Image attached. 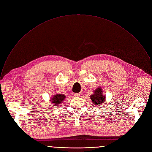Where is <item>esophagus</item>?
Wrapping results in <instances>:
<instances>
[{"mask_svg": "<svg viewBox=\"0 0 152 152\" xmlns=\"http://www.w3.org/2000/svg\"><path fill=\"white\" fill-rule=\"evenodd\" d=\"M80 96V93H75V97H79Z\"/></svg>", "mask_w": 152, "mask_h": 152, "instance_id": "34e87169", "label": "esophagus"}]
</instances>
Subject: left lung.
<instances>
[{
    "label": "left lung",
    "instance_id": "8db88e82",
    "mask_svg": "<svg viewBox=\"0 0 152 152\" xmlns=\"http://www.w3.org/2000/svg\"><path fill=\"white\" fill-rule=\"evenodd\" d=\"M103 92L102 88L98 87L93 91L94 93L90 96L93 105L96 106V107L100 106V107H102V105H103V103L105 102L106 96L103 94Z\"/></svg>",
    "mask_w": 152,
    "mask_h": 152
}]
</instances>
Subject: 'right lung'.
<instances>
[{"mask_svg": "<svg viewBox=\"0 0 152 152\" xmlns=\"http://www.w3.org/2000/svg\"><path fill=\"white\" fill-rule=\"evenodd\" d=\"M66 96L63 94H56L53 95L50 98V102L52 103V105L56 107L58 106L63 103V101L66 99Z\"/></svg>", "mask_w": 152, "mask_h": 152, "instance_id": "right-lung-1", "label": "right lung"}]
</instances>
